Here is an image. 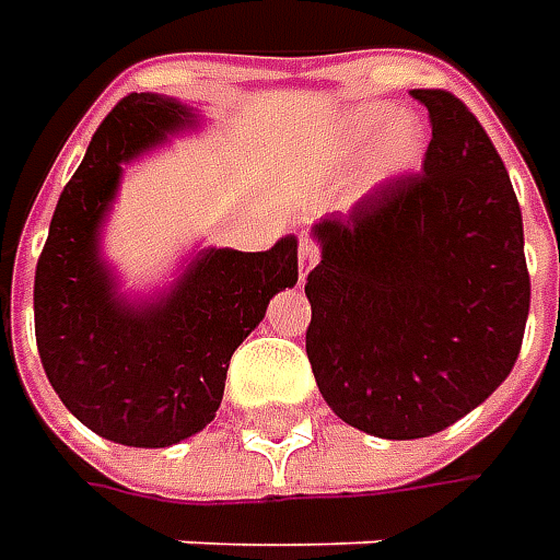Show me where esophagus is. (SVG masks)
I'll return each mask as SVG.
<instances>
[{"label": "esophagus", "instance_id": "obj_1", "mask_svg": "<svg viewBox=\"0 0 560 560\" xmlns=\"http://www.w3.org/2000/svg\"><path fill=\"white\" fill-rule=\"evenodd\" d=\"M317 258H320V248L314 246L308 236H302V240H299V277H302V280H305L308 270L317 265Z\"/></svg>", "mask_w": 560, "mask_h": 560}]
</instances>
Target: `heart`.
Wrapping results in <instances>:
<instances>
[{"label":"heart","instance_id":"b5f03b06","mask_svg":"<svg viewBox=\"0 0 560 560\" xmlns=\"http://www.w3.org/2000/svg\"><path fill=\"white\" fill-rule=\"evenodd\" d=\"M386 118H389L386 108H361V112H355L352 118L346 120L342 145L346 149H358V145L371 142V137L386 122ZM420 145H423V140H420V127L415 120H389L374 140V145H371V177L383 180V177H393V174L408 171L420 159Z\"/></svg>","mask_w":560,"mask_h":560}]
</instances>
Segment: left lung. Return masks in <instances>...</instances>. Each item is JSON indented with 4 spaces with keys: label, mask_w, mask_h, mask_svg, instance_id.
<instances>
[{
    "label": "left lung",
    "mask_w": 560,
    "mask_h": 560,
    "mask_svg": "<svg viewBox=\"0 0 560 560\" xmlns=\"http://www.w3.org/2000/svg\"><path fill=\"white\" fill-rule=\"evenodd\" d=\"M433 137L418 174L314 224L305 352L320 396L380 440L433 436L492 396L529 314L524 218L462 98L411 90Z\"/></svg>",
    "instance_id": "1"
}]
</instances>
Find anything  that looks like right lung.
Listing matches in <instances>:
<instances>
[{
    "mask_svg": "<svg viewBox=\"0 0 560 560\" xmlns=\"http://www.w3.org/2000/svg\"><path fill=\"white\" fill-rule=\"evenodd\" d=\"M192 124L177 98H120L61 189L33 277L36 349L52 389L93 433L133 448L174 445L214 420L236 346L299 280V243L287 236L268 252L202 248L152 302L118 295L98 230L120 164Z\"/></svg>",
    "mask_w": 560,
    "mask_h": 560,
    "instance_id": "add662e5",
    "label": "right lung"
}]
</instances>
